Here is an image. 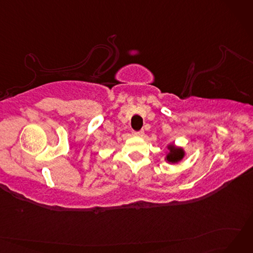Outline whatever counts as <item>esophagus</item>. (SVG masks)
<instances>
[{
	"label": "esophagus",
	"instance_id": "obj_1",
	"mask_svg": "<svg viewBox=\"0 0 253 253\" xmlns=\"http://www.w3.org/2000/svg\"><path fill=\"white\" fill-rule=\"evenodd\" d=\"M143 133H144V132H143L142 130H141V131H133L132 135L136 136V137H142Z\"/></svg>",
	"mask_w": 253,
	"mask_h": 253
}]
</instances>
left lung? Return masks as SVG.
<instances>
[{"label": "left lung", "instance_id": "1", "mask_svg": "<svg viewBox=\"0 0 253 253\" xmlns=\"http://www.w3.org/2000/svg\"><path fill=\"white\" fill-rule=\"evenodd\" d=\"M166 149H168V151H166V153H165L164 160H165V162L169 164L179 163L186 155L185 149L181 147H177L176 144L173 142L169 143L168 146H166Z\"/></svg>", "mask_w": 253, "mask_h": 253}]
</instances>
